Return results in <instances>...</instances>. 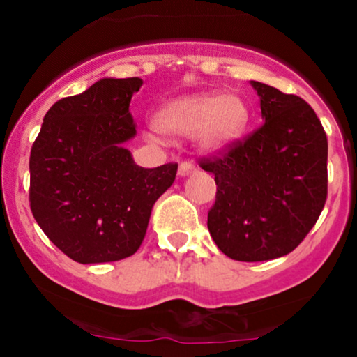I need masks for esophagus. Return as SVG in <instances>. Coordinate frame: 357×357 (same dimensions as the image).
<instances>
[{
  "instance_id": "esophagus-1",
  "label": "esophagus",
  "mask_w": 357,
  "mask_h": 357,
  "mask_svg": "<svg viewBox=\"0 0 357 357\" xmlns=\"http://www.w3.org/2000/svg\"><path fill=\"white\" fill-rule=\"evenodd\" d=\"M198 171V167L195 165H191V162H181L179 165V169H178V174L179 176H190L192 173H196Z\"/></svg>"
}]
</instances>
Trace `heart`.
Listing matches in <instances>:
<instances>
[{
    "label": "heart",
    "instance_id": "1",
    "mask_svg": "<svg viewBox=\"0 0 357 357\" xmlns=\"http://www.w3.org/2000/svg\"><path fill=\"white\" fill-rule=\"evenodd\" d=\"M248 119L247 104L236 93H195L169 102L155 117V126L169 136L198 132L203 149L218 153L243 136Z\"/></svg>",
    "mask_w": 357,
    "mask_h": 357
}]
</instances>
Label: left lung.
<instances>
[{"mask_svg":"<svg viewBox=\"0 0 357 357\" xmlns=\"http://www.w3.org/2000/svg\"><path fill=\"white\" fill-rule=\"evenodd\" d=\"M265 122L225 151L198 158L215 174L208 230L238 261L296 250L327 199V136L314 109L294 93L252 82Z\"/></svg>","mask_w":357,"mask_h":357,"instance_id":"1","label":"left lung"}]
</instances>
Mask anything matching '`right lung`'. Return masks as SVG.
I'll return each instance as SVG.
<instances>
[{"label": "right lung", "instance_id": "obj_1", "mask_svg": "<svg viewBox=\"0 0 357 357\" xmlns=\"http://www.w3.org/2000/svg\"><path fill=\"white\" fill-rule=\"evenodd\" d=\"M142 80L102 79L45 114L30 154V208L56 248L79 264L137 252L151 211L174 183L178 162L141 167L122 142L136 136L129 112Z\"/></svg>", "mask_w": 357, "mask_h": 357}]
</instances>
